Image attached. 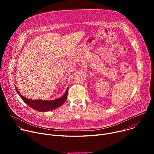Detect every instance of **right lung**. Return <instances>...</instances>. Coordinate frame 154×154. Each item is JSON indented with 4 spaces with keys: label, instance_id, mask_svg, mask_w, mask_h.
<instances>
[{
    "label": "right lung",
    "instance_id": "add662e5",
    "mask_svg": "<svg viewBox=\"0 0 154 154\" xmlns=\"http://www.w3.org/2000/svg\"><path fill=\"white\" fill-rule=\"evenodd\" d=\"M15 88L16 92L19 95L22 100L30 107L38 112H48L60 107L66 102L69 91V88H67L64 95L62 96L60 98L54 99L52 100H45L40 99L32 100L27 99L25 97L22 96V95H21V94L18 91L17 87L15 86Z\"/></svg>",
    "mask_w": 154,
    "mask_h": 154
}]
</instances>
